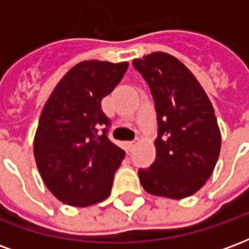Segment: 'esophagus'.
<instances>
[{"mask_svg": "<svg viewBox=\"0 0 249 249\" xmlns=\"http://www.w3.org/2000/svg\"><path fill=\"white\" fill-rule=\"evenodd\" d=\"M126 145H128V151L132 152V151H133V148L136 146V141H129V142H128Z\"/></svg>", "mask_w": 249, "mask_h": 249, "instance_id": "esophagus-1", "label": "esophagus"}]
</instances>
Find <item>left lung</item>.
Masks as SVG:
<instances>
[{
	"mask_svg": "<svg viewBox=\"0 0 249 249\" xmlns=\"http://www.w3.org/2000/svg\"><path fill=\"white\" fill-rule=\"evenodd\" d=\"M151 89L157 113L156 160L139 169L146 192L188 197L211 178L221 148L217 120L207 93L176 57L155 52L133 60Z\"/></svg>",
	"mask_w": 249,
	"mask_h": 249,
	"instance_id": "left-lung-1",
	"label": "left lung"
}]
</instances>
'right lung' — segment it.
<instances>
[{"mask_svg": "<svg viewBox=\"0 0 249 249\" xmlns=\"http://www.w3.org/2000/svg\"><path fill=\"white\" fill-rule=\"evenodd\" d=\"M126 69L128 62H78L44 105L33 144L36 164L48 189L64 204L88 207L110 195L125 152L107 136L109 119L101 100Z\"/></svg>", "mask_w": 249, "mask_h": 249, "instance_id": "right-lung-1", "label": "right lung"}]
</instances>
